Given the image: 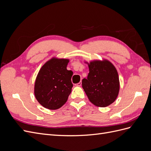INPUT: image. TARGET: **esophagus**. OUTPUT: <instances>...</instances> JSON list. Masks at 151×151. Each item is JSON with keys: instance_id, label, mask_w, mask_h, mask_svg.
<instances>
[{"instance_id": "1", "label": "esophagus", "mask_w": 151, "mask_h": 151, "mask_svg": "<svg viewBox=\"0 0 151 151\" xmlns=\"http://www.w3.org/2000/svg\"><path fill=\"white\" fill-rule=\"evenodd\" d=\"M77 86H81V85H82V83L81 82H79V83H78L77 84H76Z\"/></svg>"}]
</instances>
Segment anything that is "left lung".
Returning a JSON list of instances; mask_svg holds the SVG:
<instances>
[{
    "label": "left lung",
    "mask_w": 151,
    "mask_h": 151,
    "mask_svg": "<svg viewBox=\"0 0 151 151\" xmlns=\"http://www.w3.org/2000/svg\"><path fill=\"white\" fill-rule=\"evenodd\" d=\"M88 78L82 86L89 101L95 106L106 107L116 99L120 89L119 77L116 68L108 60L91 62Z\"/></svg>",
    "instance_id": "1"
}]
</instances>
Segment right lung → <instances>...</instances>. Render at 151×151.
<instances>
[{
    "instance_id": "add662e5",
    "label": "right lung",
    "mask_w": 151,
    "mask_h": 151,
    "mask_svg": "<svg viewBox=\"0 0 151 151\" xmlns=\"http://www.w3.org/2000/svg\"><path fill=\"white\" fill-rule=\"evenodd\" d=\"M69 60L53 58L41 68L35 84V96L39 103L49 109L62 107L70 94L73 72L68 70Z\"/></svg>"
}]
</instances>
